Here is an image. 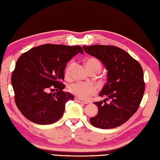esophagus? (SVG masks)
I'll return each mask as SVG.
<instances>
[{"mask_svg":"<svg viewBox=\"0 0 160 160\" xmlns=\"http://www.w3.org/2000/svg\"><path fill=\"white\" fill-rule=\"evenodd\" d=\"M74 100H75V101H77V102H78L83 103V104H88V102H87L84 101V100H82V99H81V98H79L75 97V98H74Z\"/></svg>","mask_w":160,"mask_h":160,"instance_id":"esophagus-1","label":"esophagus"}]
</instances>
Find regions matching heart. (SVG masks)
I'll return each mask as SVG.
<instances>
[{
	"mask_svg": "<svg viewBox=\"0 0 160 160\" xmlns=\"http://www.w3.org/2000/svg\"><path fill=\"white\" fill-rule=\"evenodd\" d=\"M74 64V63L73 62H70L67 65L65 70H64V74H65L67 77H69L71 75ZM86 66L90 72L93 71H98L100 72L102 68L100 62L96 58H88L86 60ZM69 91L70 93L75 95L76 96L80 98L87 99L96 93L97 88L93 83L78 82L70 84L69 86Z\"/></svg>",
	"mask_w": 160,
	"mask_h": 160,
	"instance_id": "obj_1",
	"label": "heart"
}]
</instances>
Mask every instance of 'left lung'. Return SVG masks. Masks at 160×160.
<instances>
[{
    "label": "left lung",
    "instance_id": "8db88e82",
    "mask_svg": "<svg viewBox=\"0 0 160 160\" xmlns=\"http://www.w3.org/2000/svg\"><path fill=\"white\" fill-rule=\"evenodd\" d=\"M83 48L102 62L108 70V82L99 94L106 98L94 102L98 113L90 119L91 124L102 129L118 127L135 114L141 104L145 91L142 67L118 47L93 45Z\"/></svg>",
    "mask_w": 160,
    "mask_h": 160
}]
</instances>
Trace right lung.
I'll use <instances>...</instances> for the list:
<instances>
[{"mask_svg":"<svg viewBox=\"0 0 160 160\" xmlns=\"http://www.w3.org/2000/svg\"><path fill=\"white\" fill-rule=\"evenodd\" d=\"M78 52L79 46L44 44L24 52L17 61L11 82L15 102L22 114L38 124L55 123L62 117L65 103L74 100L65 88L64 70ZM57 91L55 94L49 91Z\"/></svg>","mask_w":160,"mask_h":160,"instance_id":"right-lung-1","label":"right lung"}]
</instances>
